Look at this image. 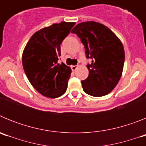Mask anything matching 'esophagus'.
I'll return each instance as SVG.
<instances>
[{"label":"esophagus","mask_w":146,"mask_h":146,"mask_svg":"<svg viewBox=\"0 0 146 146\" xmlns=\"http://www.w3.org/2000/svg\"><path fill=\"white\" fill-rule=\"evenodd\" d=\"M77 68V66H71V69L72 71H75Z\"/></svg>","instance_id":"esophagus-1"}]
</instances>
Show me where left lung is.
Here are the masks:
<instances>
[{
  "label": "left lung",
  "mask_w": 146,
  "mask_h": 146,
  "mask_svg": "<svg viewBox=\"0 0 146 146\" xmlns=\"http://www.w3.org/2000/svg\"><path fill=\"white\" fill-rule=\"evenodd\" d=\"M71 33L80 38L86 49L88 77L81 81L85 93L92 96H105L113 91L122 74L125 52L117 36L107 26L94 21L77 24Z\"/></svg>",
  "instance_id": "8db88e82"
}]
</instances>
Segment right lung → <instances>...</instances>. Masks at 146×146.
Listing matches in <instances>:
<instances>
[{
	"mask_svg": "<svg viewBox=\"0 0 146 146\" xmlns=\"http://www.w3.org/2000/svg\"><path fill=\"white\" fill-rule=\"evenodd\" d=\"M75 23L61 22L39 30L23 50V69L31 84L48 98H58L66 91L70 67L58 63L60 44Z\"/></svg>",
	"mask_w": 146,
	"mask_h": 146,
	"instance_id": "obj_1",
	"label": "right lung"
}]
</instances>
